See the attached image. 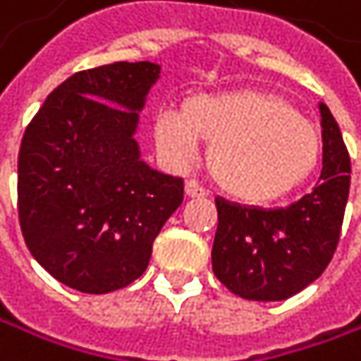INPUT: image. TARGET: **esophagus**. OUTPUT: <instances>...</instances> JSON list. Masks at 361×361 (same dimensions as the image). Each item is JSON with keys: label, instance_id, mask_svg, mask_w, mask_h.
<instances>
[{"label": "esophagus", "instance_id": "1", "mask_svg": "<svg viewBox=\"0 0 361 361\" xmlns=\"http://www.w3.org/2000/svg\"><path fill=\"white\" fill-rule=\"evenodd\" d=\"M185 193L189 197H204L206 195V189L197 183V180H187L185 183Z\"/></svg>", "mask_w": 361, "mask_h": 361}]
</instances>
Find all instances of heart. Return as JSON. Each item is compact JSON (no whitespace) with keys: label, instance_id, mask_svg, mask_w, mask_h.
I'll return each instance as SVG.
<instances>
[{"label":"heart","instance_id":"b5f03b06","mask_svg":"<svg viewBox=\"0 0 361 361\" xmlns=\"http://www.w3.org/2000/svg\"><path fill=\"white\" fill-rule=\"evenodd\" d=\"M164 155L191 164L208 142V170L223 191L247 202H270L295 189L319 161V131L281 97L262 91L200 93L185 110L155 116Z\"/></svg>","mask_w":361,"mask_h":361}]
</instances>
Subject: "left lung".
I'll return each mask as SVG.
<instances>
[{"label":"left lung","mask_w":361,"mask_h":361,"mask_svg":"<svg viewBox=\"0 0 361 361\" xmlns=\"http://www.w3.org/2000/svg\"><path fill=\"white\" fill-rule=\"evenodd\" d=\"M324 168L310 193L285 208L216 197L212 272L245 300H287L317 281L334 257L351 185V161L336 118L319 104Z\"/></svg>","instance_id":"1"}]
</instances>
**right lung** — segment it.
Returning <instances> with one entry per match:
<instances>
[{
    "label": "right lung",
    "mask_w": 361,
    "mask_h": 361,
    "mask_svg": "<svg viewBox=\"0 0 361 361\" xmlns=\"http://www.w3.org/2000/svg\"><path fill=\"white\" fill-rule=\"evenodd\" d=\"M161 68L116 61L61 82L25 129L18 221L27 249L59 283L108 293L149 266L183 204V178L153 170L133 138Z\"/></svg>",
    "instance_id": "add662e5"
}]
</instances>
